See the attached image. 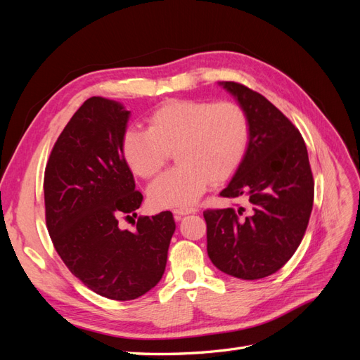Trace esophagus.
<instances>
[{
  "label": "esophagus",
  "mask_w": 360,
  "mask_h": 360,
  "mask_svg": "<svg viewBox=\"0 0 360 360\" xmlns=\"http://www.w3.org/2000/svg\"><path fill=\"white\" fill-rule=\"evenodd\" d=\"M197 209H176L174 210V217H176L177 221L181 219V216H186V214H192V213H197Z\"/></svg>",
  "instance_id": "obj_1"
}]
</instances>
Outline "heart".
Instances as JSON below:
<instances>
[{
	"label": "heart",
	"mask_w": 360,
	"mask_h": 360,
	"mask_svg": "<svg viewBox=\"0 0 360 360\" xmlns=\"http://www.w3.org/2000/svg\"><path fill=\"white\" fill-rule=\"evenodd\" d=\"M147 130L127 127L120 143L129 169L151 179L171 151L179 163L148 188L151 205L184 209L213 184L240 168L250 139L249 117L236 102L179 99L160 105L147 118Z\"/></svg>",
	"instance_id": "obj_1"
}]
</instances>
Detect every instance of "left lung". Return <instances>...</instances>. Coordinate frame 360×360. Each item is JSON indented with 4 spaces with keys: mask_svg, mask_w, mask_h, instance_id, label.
<instances>
[{
    "mask_svg": "<svg viewBox=\"0 0 360 360\" xmlns=\"http://www.w3.org/2000/svg\"><path fill=\"white\" fill-rule=\"evenodd\" d=\"M219 85L250 123L246 156L221 197L245 200L248 209L204 212L207 254L226 275L261 279L287 263L307 231L314 202L308 150L299 130L264 96L231 81Z\"/></svg>",
    "mask_w": 360,
    "mask_h": 360,
    "instance_id": "left-lung-1",
    "label": "left lung"
}]
</instances>
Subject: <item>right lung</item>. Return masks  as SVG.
I'll list each match as a JSON object with an SVG mask.
<instances>
[{"label": "right lung", "instance_id": "obj_1", "mask_svg": "<svg viewBox=\"0 0 360 360\" xmlns=\"http://www.w3.org/2000/svg\"><path fill=\"white\" fill-rule=\"evenodd\" d=\"M129 117L120 102L86 99L53 146L43 181L58 255L84 285L112 300L158 285L176 231L171 212L139 216L135 231L118 226V216L136 214L143 202L120 150Z\"/></svg>", "mask_w": 360, "mask_h": 360}]
</instances>
